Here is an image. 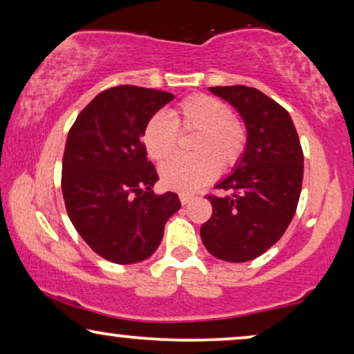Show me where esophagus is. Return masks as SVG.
<instances>
[{"label":"esophagus","instance_id":"esophagus-1","mask_svg":"<svg viewBox=\"0 0 354 354\" xmlns=\"http://www.w3.org/2000/svg\"><path fill=\"white\" fill-rule=\"evenodd\" d=\"M195 200V196L190 195V193H180V203L182 205H188V203H192Z\"/></svg>","mask_w":354,"mask_h":354}]
</instances>
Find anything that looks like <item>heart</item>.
<instances>
[{
    "label": "heart",
    "instance_id": "b5f03b06",
    "mask_svg": "<svg viewBox=\"0 0 354 354\" xmlns=\"http://www.w3.org/2000/svg\"><path fill=\"white\" fill-rule=\"evenodd\" d=\"M178 132H195L190 158H172L159 169L164 187L195 192L216 177L217 167L229 172L243 158L248 133L227 103L211 95H192L171 111L154 113L143 129L148 156L164 161L176 151Z\"/></svg>",
    "mask_w": 354,
    "mask_h": 354
}]
</instances>
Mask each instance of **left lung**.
<instances>
[{"instance_id":"1","label":"left lung","mask_w":354,"mask_h":354,"mask_svg":"<svg viewBox=\"0 0 354 354\" xmlns=\"http://www.w3.org/2000/svg\"><path fill=\"white\" fill-rule=\"evenodd\" d=\"M239 109L248 130L246 151L232 176L207 193L209 221L201 240L217 259L245 263L277 243L297 212L303 183V149L293 120L277 101L245 85L211 86Z\"/></svg>"}]
</instances>
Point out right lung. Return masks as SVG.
Here are the masks:
<instances>
[{
    "label": "right lung",
    "instance_id": "obj_1",
    "mask_svg": "<svg viewBox=\"0 0 354 354\" xmlns=\"http://www.w3.org/2000/svg\"><path fill=\"white\" fill-rule=\"evenodd\" d=\"M172 93L119 85L96 95L72 124L62 158L66 209L85 243L115 264L151 256L164 225L180 209L177 193L156 196L143 129Z\"/></svg>",
    "mask_w": 354,
    "mask_h": 354
}]
</instances>
